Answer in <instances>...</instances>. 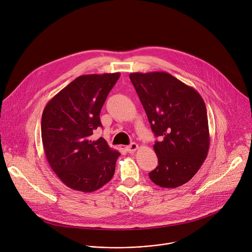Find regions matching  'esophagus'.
I'll list each match as a JSON object with an SVG mask.
<instances>
[{"label":"esophagus","mask_w":252,"mask_h":252,"mask_svg":"<svg viewBox=\"0 0 252 252\" xmlns=\"http://www.w3.org/2000/svg\"><path fill=\"white\" fill-rule=\"evenodd\" d=\"M137 149H138V145H137L136 143H131L130 145H128V146L126 147V150L129 154L134 153Z\"/></svg>","instance_id":"obj_1"}]
</instances>
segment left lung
<instances>
[{"instance_id":"left-lung-1","label":"left lung","mask_w":252,"mask_h":252,"mask_svg":"<svg viewBox=\"0 0 252 252\" xmlns=\"http://www.w3.org/2000/svg\"><path fill=\"white\" fill-rule=\"evenodd\" d=\"M129 78L155 135L158 165L149 177L175 189L188 183L206 159L210 133L205 102L194 88L163 71L133 72Z\"/></svg>"}]
</instances>
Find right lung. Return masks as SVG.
<instances>
[{
	"instance_id": "1",
	"label": "right lung",
	"mask_w": 252,
	"mask_h": 252,
	"mask_svg": "<svg viewBox=\"0 0 252 252\" xmlns=\"http://www.w3.org/2000/svg\"><path fill=\"white\" fill-rule=\"evenodd\" d=\"M120 72L87 74L74 79L46 104L41 139L50 167L69 189L85 193L99 189L115 173L121 155L100 137L99 113Z\"/></svg>"
}]
</instances>
